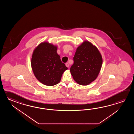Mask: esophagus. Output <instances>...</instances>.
Instances as JSON below:
<instances>
[{
  "instance_id": "esophagus-1",
  "label": "esophagus",
  "mask_w": 134,
  "mask_h": 134,
  "mask_svg": "<svg viewBox=\"0 0 134 134\" xmlns=\"http://www.w3.org/2000/svg\"><path fill=\"white\" fill-rule=\"evenodd\" d=\"M66 67H68V68L69 66V64L68 63H66Z\"/></svg>"
}]
</instances>
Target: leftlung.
I'll return each mask as SVG.
<instances>
[{"mask_svg": "<svg viewBox=\"0 0 134 134\" xmlns=\"http://www.w3.org/2000/svg\"><path fill=\"white\" fill-rule=\"evenodd\" d=\"M70 72L74 80L81 85H87L98 77L103 59L95 46L85 41L77 49Z\"/></svg>", "mask_w": 134, "mask_h": 134, "instance_id": "8db88e82", "label": "left lung"}]
</instances>
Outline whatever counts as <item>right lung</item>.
<instances>
[{
	"label": "right lung",
	"mask_w": 134,
	"mask_h": 134,
	"mask_svg": "<svg viewBox=\"0 0 134 134\" xmlns=\"http://www.w3.org/2000/svg\"><path fill=\"white\" fill-rule=\"evenodd\" d=\"M57 51V46L44 42L33 52L31 68L37 80L45 85L54 86L60 82L64 72L68 69Z\"/></svg>",
	"instance_id": "obj_1"
}]
</instances>
